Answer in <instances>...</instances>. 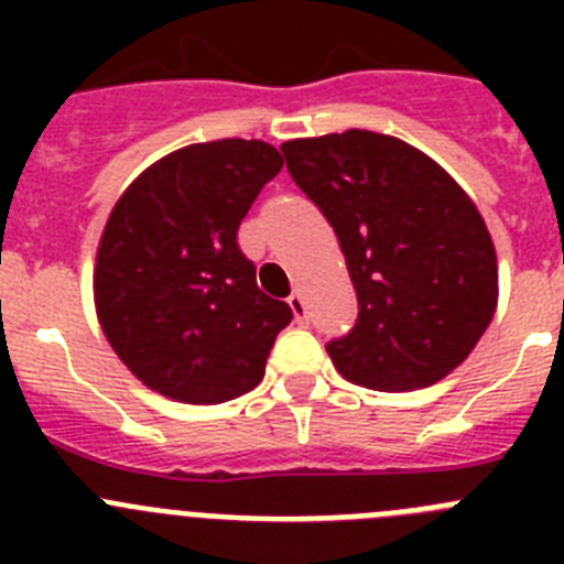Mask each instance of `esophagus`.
<instances>
[{"instance_id": "1", "label": "esophagus", "mask_w": 564, "mask_h": 564, "mask_svg": "<svg viewBox=\"0 0 564 564\" xmlns=\"http://www.w3.org/2000/svg\"><path fill=\"white\" fill-rule=\"evenodd\" d=\"M288 305H291L296 322H307V305H305V299H302V293L293 291L291 296H288Z\"/></svg>"}]
</instances>
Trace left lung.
Here are the masks:
<instances>
[{
    "instance_id": "1",
    "label": "left lung",
    "mask_w": 564,
    "mask_h": 564,
    "mask_svg": "<svg viewBox=\"0 0 564 564\" xmlns=\"http://www.w3.org/2000/svg\"><path fill=\"white\" fill-rule=\"evenodd\" d=\"M282 154L336 231L358 296L352 330L327 341L336 370L387 392L449 376L497 307L495 242L468 194L415 147L367 129Z\"/></svg>"
}]
</instances>
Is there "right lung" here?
Masks as SVG:
<instances>
[{
	"mask_svg": "<svg viewBox=\"0 0 564 564\" xmlns=\"http://www.w3.org/2000/svg\"><path fill=\"white\" fill-rule=\"evenodd\" d=\"M279 169L282 154L265 141L194 143L149 166L115 203L93 279L98 322L149 390L223 403L265 376L293 313L259 291L237 231Z\"/></svg>",
	"mask_w": 564,
	"mask_h": 564,
	"instance_id": "add662e5",
	"label": "right lung"
}]
</instances>
